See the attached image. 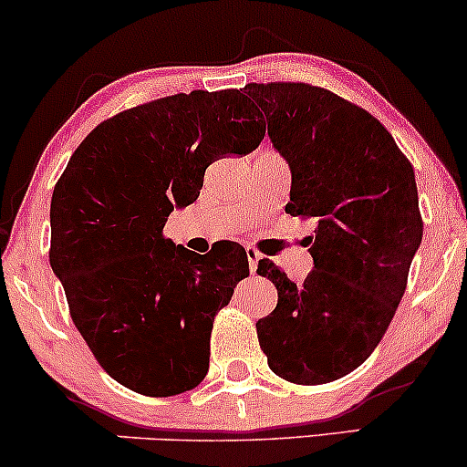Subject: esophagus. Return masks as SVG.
Masks as SVG:
<instances>
[{
	"mask_svg": "<svg viewBox=\"0 0 467 467\" xmlns=\"http://www.w3.org/2000/svg\"><path fill=\"white\" fill-rule=\"evenodd\" d=\"M246 257H249V270L251 273H255L257 270V262H260V251L255 249V246H246Z\"/></svg>",
	"mask_w": 467,
	"mask_h": 467,
	"instance_id": "esophagus-1",
	"label": "esophagus"
}]
</instances>
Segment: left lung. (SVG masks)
Wrapping results in <instances>:
<instances>
[{"label": "left lung", "mask_w": 467, "mask_h": 467, "mask_svg": "<svg viewBox=\"0 0 467 467\" xmlns=\"http://www.w3.org/2000/svg\"><path fill=\"white\" fill-rule=\"evenodd\" d=\"M244 93L292 169L285 212L318 223L303 284L275 262L257 264L279 295L255 325L260 347L285 381H336L370 357L405 295L422 243L413 166L370 112L331 90L268 82Z\"/></svg>", "instance_id": "obj_1"}]
</instances>
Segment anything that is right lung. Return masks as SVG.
I'll list each match as a JSON object with an SVG mask.
<instances>
[{"label":"right lung","mask_w":467,"mask_h":467,"mask_svg":"<svg viewBox=\"0 0 467 467\" xmlns=\"http://www.w3.org/2000/svg\"><path fill=\"white\" fill-rule=\"evenodd\" d=\"M264 134L240 90H192L114 114L68 160L51 197L49 264L78 331L125 388L172 396L205 379L214 316L249 260L234 243L207 255L175 246L164 224L197 201L207 166Z\"/></svg>","instance_id":"obj_1"}]
</instances>
